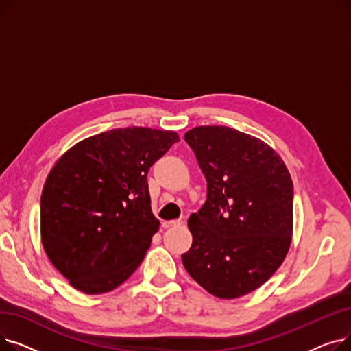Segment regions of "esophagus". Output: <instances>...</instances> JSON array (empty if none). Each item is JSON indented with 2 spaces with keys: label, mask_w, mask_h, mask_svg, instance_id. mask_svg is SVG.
Instances as JSON below:
<instances>
[{
  "label": "esophagus",
  "mask_w": 351,
  "mask_h": 351,
  "mask_svg": "<svg viewBox=\"0 0 351 351\" xmlns=\"http://www.w3.org/2000/svg\"><path fill=\"white\" fill-rule=\"evenodd\" d=\"M183 222L182 220H165V222H162V226L166 229V228H173V226H180Z\"/></svg>",
  "instance_id": "34e87169"
}]
</instances>
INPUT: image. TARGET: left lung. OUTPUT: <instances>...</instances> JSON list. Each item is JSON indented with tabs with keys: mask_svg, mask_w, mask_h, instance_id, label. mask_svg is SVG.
<instances>
[{
	"mask_svg": "<svg viewBox=\"0 0 351 351\" xmlns=\"http://www.w3.org/2000/svg\"><path fill=\"white\" fill-rule=\"evenodd\" d=\"M208 182V197L188 226L182 262L191 278L220 299L261 287L280 267L293 233V182L263 141L229 126L185 134Z\"/></svg>",
	"mask_w": 351,
	"mask_h": 351,
	"instance_id": "obj_1",
	"label": "left lung"
}]
</instances>
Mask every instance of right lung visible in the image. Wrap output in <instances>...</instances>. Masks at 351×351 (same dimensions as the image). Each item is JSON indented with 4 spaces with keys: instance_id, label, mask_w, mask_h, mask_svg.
<instances>
[{
    "instance_id": "1",
    "label": "right lung",
    "mask_w": 351,
    "mask_h": 351,
    "mask_svg": "<svg viewBox=\"0 0 351 351\" xmlns=\"http://www.w3.org/2000/svg\"><path fill=\"white\" fill-rule=\"evenodd\" d=\"M179 141L173 131L119 128L78 142L53 165L41 195V242L72 287L110 291L142 263L159 229L146 176Z\"/></svg>"
}]
</instances>
